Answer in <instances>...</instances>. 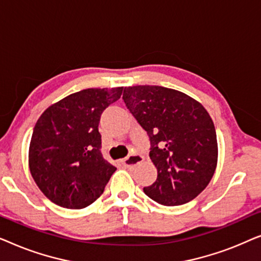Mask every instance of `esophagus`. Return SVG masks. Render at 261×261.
Here are the masks:
<instances>
[{
  "label": "esophagus",
  "instance_id": "obj_1",
  "mask_svg": "<svg viewBox=\"0 0 261 261\" xmlns=\"http://www.w3.org/2000/svg\"><path fill=\"white\" fill-rule=\"evenodd\" d=\"M142 160H144V158H142L140 154H132L130 156H128V158H124L121 160V163H122L126 167L133 169V167H135L140 163H142Z\"/></svg>",
  "mask_w": 261,
  "mask_h": 261
}]
</instances>
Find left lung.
<instances>
[{"mask_svg":"<svg viewBox=\"0 0 261 261\" xmlns=\"http://www.w3.org/2000/svg\"><path fill=\"white\" fill-rule=\"evenodd\" d=\"M123 101L151 140L158 176L144 192L163 205H180L201 194L217 165L215 126L198 101L158 85L124 88Z\"/></svg>","mask_w":261,"mask_h":261,"instance_id":"obj_1","label":"left lung"}]
</instances>
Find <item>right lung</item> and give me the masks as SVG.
<instances>
[{
	"mask_svg": "<svg viewBox=\"0 0 261 261\" xmlns=\"http://www.w3.org/2000/svg\"><path fill=\"white\" fill-rule=\"evenodd\" d=\"M123 88L85 89L49 106L35 123L28 166L40 191L55 204L87 208L103 194L116 167L103 159L98 123Z\"/></svg>",
	"mask_w": 261,
	"mask_h": 261,
	"instance_id": "right-lung-1",
	"label": "right lung"
}]
</instances>
